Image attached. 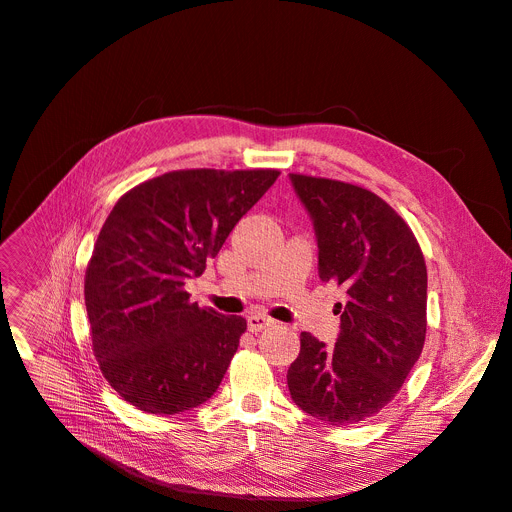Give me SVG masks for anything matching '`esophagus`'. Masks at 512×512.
<instances>
[{
  "label": "esophagus",
  "instance_id": "1",
  "mask_svg": "<svg viewBox=\"0 0 512 512\" xmlns=\"http://www.w3.org/2000/svg\"><path fill=\"white\" fill-rule=\"evenodd\" d=\"M273 325H275V321L269 319V316H266V314H250V316H248V329H250L252 333L262 331V329H269V327H273Z\"/></svg>",
  "mask_w": 512,
  "mask_h": 512
}]
</instances>
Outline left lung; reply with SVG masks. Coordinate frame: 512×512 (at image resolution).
I'll use <instances>...</instances> for the list:
<instances>
[{
    "label": "left lung",
    "mask_w": 512,
    "mask_h": 512,
    "mask_svg": "<svg viewBox=\"0 0 512 512\" xmlns=\"http://www.w3.org/2000/svg\"><path fill=\"white\" fill-rule=\"evenodd\" d=\"M319 246V277L346 287L339 335L327 348L300 335L287 387L310 417L352 425L394 400L427 333V266L402 216L358 185L289 175Z\"/></svg>",
    "instance_id": "left-lung-1"
}]
</instances>
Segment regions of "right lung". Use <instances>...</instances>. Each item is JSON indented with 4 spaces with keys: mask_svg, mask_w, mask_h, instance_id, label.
<instances>
[{
    "mask_svg": "<svg viewBox=\"0 0 512 512\" xmlns=\"http://www.w3.org/2000/svg\"><path fill=\"white\" fill-rule=\"evenodd\" d=\"M279 170H173L133 187L97 235L85 273L93 354L139 410L181 415L221 385L246 319L191 302L225 239Z\"/></svg>",
    "mask_w": 512,
    "mask_h": 512,
    "instance_id": "1",
    "label": "right lung"
}]
</instances>
